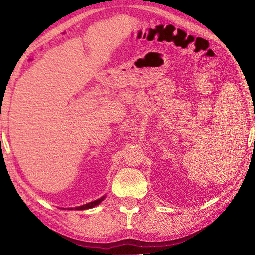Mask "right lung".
<instances>
[{
	"label": "right lung",
	"mask_w": 255,
	"mask_h": 255,
	"mask_svg": "<svg viewBox=\"0 0 255 255\" xmlns=\"http://www.w3.org/2000/svg\"><path fill=\"white\" fill-rule=\"evenodd\" d=\"M104 198H105V196H103V197H101V198H99V199L93 200V202L88 203V204L82 205V206H79V207H75L74 209H75V210H85V209L93 208V207H95V206L100 205V204L103 202V200H104ZM68 209H69V208H68ZM70 209H73V208H70Z\"/></svg>",
	"instance_id": "add662e5"
}]
</instances>
